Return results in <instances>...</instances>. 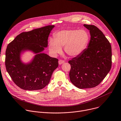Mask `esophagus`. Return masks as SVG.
Segmentation results:
<instances>
[{
  "label": "esophagus",
  "instance_id": "esophagus-1",
  "mask_svg": "<svg viewBox=\"0 0 121 121\" xmlns=\"http://www.w3.org/2000/svg\"><path fill=\"white\" fill-rule=\"evenodd\" d=\"M64 63H65V61H64L63 60H59L58 61V63H59V65H61V64H63Z\"/></svg>",
  "mask_w": 121,
  "mask_h": 121
}]
</instances>
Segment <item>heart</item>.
Listing matches in <instances>:
<instances>
[{
    "label": "heart",
    "instance_id": "obj_1",
    "mask_svg": "<svg viewBox=\"0 0 121 121\" xmlns=\"http://www.w3.org/2000/svg\"><path fill=\"white\" fill-rule=\"evenodd\" d=\"M89 40V35L85 30H63L56 33L54 38H49L48 49L51 55L56 56L64 47L65 52L68 56H76L84 50Z\"/></svg>",
    "mask_w": 121,
    "mask_h": 121
}]
</instances>
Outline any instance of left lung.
Segmentation results:
<instances>
[{"mask_svg":"<svg viewBox=\"0 0 121 121\" xmlns=\"http://www.w3.org/2000/svg\"><path fill=\"white\" fill-rule=\"evenodd\" d=\"M84 26L91 35L87 48L68 61L71 65L70 81L80 89L98 86L112 66V48L108 39L96 26L86 24Z\"/></svg>","mask_w":121,"mask_h":121,"instance_id":"obj_1","label":"left lung"}]
</instances>
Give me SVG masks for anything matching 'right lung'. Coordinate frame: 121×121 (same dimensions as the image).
I'll return each mask as SVG.
<instances>
[{
    "instance_id": "obj_1",
    "label": "right lung",
    "mask_w": 121,
    "mask_h": 121,
    "mask_svg": "<svg viewBox=\"0 0 121 121\" xmlns=\"http://www.w3.org/2000/svg\"><path fill=\"white\" fill-rule=\"evenodd\" d=\"M54 25L22 32L10 42L6 51L5 65L14 83L25 90H37L49 83L58 60L41 53L48 45V38ZM30 50L36 53L31 62L24 64L20 59L22 52Z\"/></svg>"
}]
</instances>
